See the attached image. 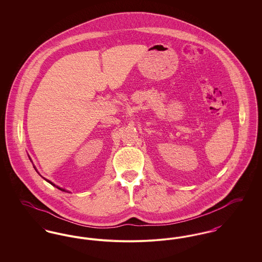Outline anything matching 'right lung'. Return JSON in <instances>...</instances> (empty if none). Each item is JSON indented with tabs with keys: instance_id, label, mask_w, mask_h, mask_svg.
<instances>
[{
	"instance_id": "obj_1",
	"label": "right lung",
	"mask_w": 262,
	"mask_h": 262,
	"mask_svg": "<svg viewBox=\"0 0 262 262\" xmlns=\"http://www.w3.org/2000/svg\"><path fill=\"white\" fill-rule=\"evenodd\" d=\"M34 168H35V167H34ZM35 170H36V169H35ZM36 172H37V170H36ZM45 180H46V179H45ZM46 181H47V182H48V183H50L51 185H53V186H55V185H54V184H53V183H51L50 181H48V180H46ZM58 187V188H59V189H61V190H62V191H66V189H63V188H61V187Z\"/></svg>"
}]
</instances>
